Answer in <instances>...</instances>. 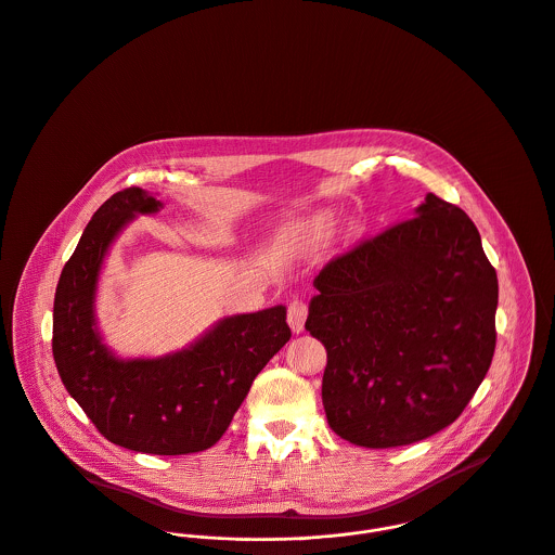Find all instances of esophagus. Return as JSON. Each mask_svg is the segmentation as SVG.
<instances>
[{
  "mask_svg": "<svg viewBox=\"0 0 555 555\" xmlns=\"http://www.w3.org/2000/svg\"><path fill=\"white\" fill-rule=\"evenodd\" d=\"M306 319H308V306L304 301H293L288 306L286 321L295 334H301L306 330Z\"/></svg>",
  "mask_w": 555,
  "mask_h": 555,
  "instance_id": "esophagus-1",
  "label": "esophagus"
}]
</instances>
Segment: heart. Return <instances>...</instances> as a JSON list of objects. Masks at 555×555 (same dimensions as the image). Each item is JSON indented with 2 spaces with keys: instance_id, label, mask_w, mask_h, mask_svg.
Masks as SVG:
<instances>
[{
  "instance_id": "obj_1",
  "label": "heart",
  "mask_w": 555,
  "mask_h": 555,
  "mask_svg": "<svg viewBox=\"0 0 555 555\" xmlns=\"http://www.w3.org/2000/svg\"><path fill=\"white\" fill-rule=\"evenodd\" d=\"M310 232H312L314 236H325V234L330 232V217H325V215L317 217V219L310 223Z\"/></svg>"
}]
</instances>
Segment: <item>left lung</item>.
Segmentation results:
<instances>
[{
  "label": "left lung",
  "mask_w": 555,
  "mask_h": 555,
  "mask_svg": "<svg viewBox=\"0 0 555 555\" xmlns=\"http://www.w3.org/2000/svg\"><path fill=\"white\" fill-rule=\"evenodd\" d=\"M306 330L325 345L323 406L343 439L396 448L450 426L495 351L498 273L459 206L413 217L332 260Z\"/></svg>",
  "instance_id": "8db88e82"
}]
</instances>
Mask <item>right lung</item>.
I'll use <instances>...</instances> for the list:
<instances>
[{
    "label": "right lung",
    "mask_w": 555,
    "mask_h": 555,
    "mask_svg": "<svg viewBox=\"0 0 555 555\" xmlns=\"http://www.w3.org/2000/svg\"><path fill=\"white\" fill-rule=\"evenodd\" d=\"M164 202L140 186L114 193L86 225L53 301V360L66 391L112 443L177 456L215 446L256 374L291 340L286 308L232 314L179 351L120 358L96 319L105 258L138 215Z\"/></svg>",
    "instance_id": "1"
}]
</instances>
